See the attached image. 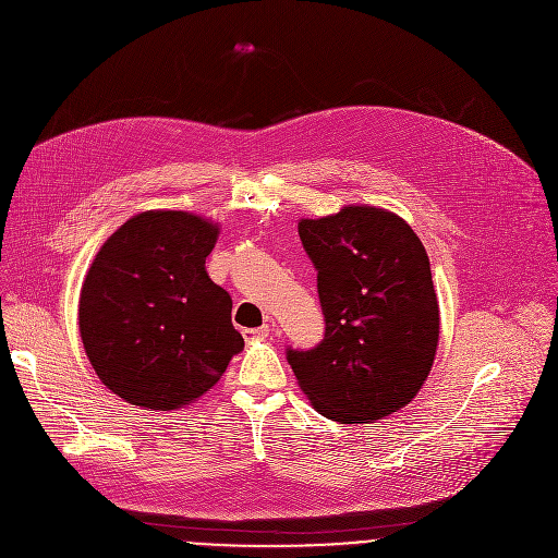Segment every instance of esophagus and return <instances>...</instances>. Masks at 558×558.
<instances>
[{
    "label": "esophagus",
    "instance_id": "34e87169",
    "mask_svg": "<svg viewBox=\"0 0 558 558\" xmlns=\"http://www.w3.org/2000/svg\"><path fill=\"white\" fill-rule=\"evenodd\" d=\"M269 336V327H256V329H243V338L245 340H265Z\"/></svg>",
    "mask_w": 558,
    "mask_h": 558
}]
</instances>
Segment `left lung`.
I'll use <instances>...</instances> for the list:
<instances>
[{
    "mask_svg": "<svg viewBox=\"0 0 558 558\" xmlns=\"http://www.w3.org/2000/svg\"><path fill=\"white\" fill-rule=\"evenodd\" d=\"M317 271L325 340L287 349L313 409L368 424L404 409L426 381L439 340V304L417 233L400 216L351 205L300 220Z\"/></svg>",
    "mask_w": 558,
    "mask_h": 558,
    "instance_id": "8db88e82",
    "label": "left lung"
}]
</instances>
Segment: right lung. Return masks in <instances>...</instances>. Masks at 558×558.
Returning <instances> with one entry per match:
<instances>
[{
  "label": "right lung",
  "mask_w": 558,
  "mask_h": 558,
  "mask_svg": "<svg viewBox=\"0 0 558 558\" xmlns=\"http://www.w3.org/2000/svg\"><path fill=\"white\" fill-rule=\"evenodd\" d=\"M218 227L187 211H143L99 250L78 300V331L99 379L151 411L192 404L245 340L205 258Z\"/></svg>",
  "instance_id": "1"
}]
</instances>
